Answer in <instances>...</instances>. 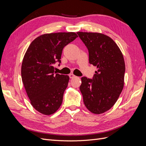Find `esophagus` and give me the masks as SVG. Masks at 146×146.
<instances>
[{"label": "esophagus", "instance_id": "esophagus-1", "mask_svg": "<svg viewBox=\"0 0 146 146\" xmlns=\"http://www.w3.org/2000/svg\"><path fill=\"white\" fill-rule=\"evenodd\" d=\"M69 76L70 78H74L75 77H76V76H74V75L73 74H69Z\"/></svg>", "mask_w": 146, "mask_h": 146}]
</instances>
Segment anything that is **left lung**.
Wrapping results in <instances>:
<instances>
[{"instance_id": "obj_1", "label": "left lung", "mask_w": 146, "mask_h": 146, "mask_svg": "<svg viewBox=\"0 0 146 146\" xmlns=\"http://www.w3.org/2000/svg\"><path fill=\"white\" fill-rule=\"evenodd\" d=\"M89 52V62L97 67L92 79L82 77L80 90L83 102L99 114L115 104L124 85L125 66L122 52L113 39L100 33H77Z\"/></svg>"}]
</instances>
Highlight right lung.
I'll use <instances>...</instances> for the list:
<instances>
[{"mask_svg":"<svg viewBox=\"0 0 146 146\" xmlns=\"http://www.w3.org/2000/svg\"><path fill=\"white\" fill-rule=\"evenodd\" d=\"M77 37L74 32L40 35L31 42L24 55L22 80L31 105L44 115L54 114L62 104L69 77L56 74L54 64L61 63L63 48Z\"/></svg>","mask_w":146,"mask_h":146,"instance_id":"add662e5","label":"right lung"}]
</instances>
